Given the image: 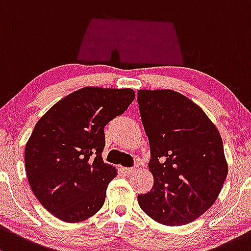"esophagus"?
Masks as SVG:
<instances>
[{"mask_svg": "<svg viewBox=\"0 0 251 251\" xmlns=\"http://www.w3.org/2000/svg\"><path fill=\"white\" fill-rule=\"evenodd\" d=\"M125 173L127 174H133L134 172H137L138 171V166H133V167H130V168H125Z\"/></svg>", "mask_w": 251, "mask_h": 251, "instance_id": "1", "label": "esophagus"}]
</instances>
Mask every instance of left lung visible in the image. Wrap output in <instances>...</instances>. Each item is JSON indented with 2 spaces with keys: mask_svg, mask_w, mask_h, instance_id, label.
<instances>
[{
  "mask_svg": "<svg viewBox=\"0 0 251 251\" xmlns=\"http://www.w3.org/2000/svg\"><path fill=\"white\" fill-rule=\"evenodd\" d=\"M154 185L139 207L167 226L192 223L218 199L227 162L218 128L202 108L173 90H138Z\"/></svg>",
  "mask_w": 251,
  "mask_h": 251,
  "instance_id": "obj_1",
  "label": "left lung"
}]
</instances>
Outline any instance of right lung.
<instances>
[{"label": "right lung", "mask_w": 251, "mask_h": 251, "mask_svg": "<svg viewBox=\"0 0 251 251\" xmlns=\"http://www.w3.org/2000/svg\"><path fill=\"white\" fill-rule=\"evenodd\" d=\"M133 100L132 89L86 86L37 121L25 147V170L37 200L57 219L80 223L102 208L118 174L102 159L103 128Z\"/></svg>", "instance_id": "right-lung-1"}]
</instances>
